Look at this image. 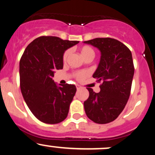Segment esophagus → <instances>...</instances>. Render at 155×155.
<instances>
[{
  "label": "esophagus",
  "mask_w": 155,
  "mask_h": 155,
  "mask_svg": "<svg viewBox=\"0 0 155 155\" xmlns=\"http://www.w3.org/2000/svg\"><path fill=\"white\" fill-rule=\"evenodd\" d=\"M76 87H77V90H79V89H81L82 87L81 86V85H76Z\"/></svg>",
  "instance_id": "esophagus-1"
}]
</instances>
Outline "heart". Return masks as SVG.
<instances>
[{
  "label": "heart",
  "instance_id": "1",
  "mask_svg": "<svg viewBox=\"0 0 155 155\" xmlns=\"http://www.w3.org/2000/svg\"><path fill=\"white\" fill-rule=\"evenodd\" d=\"M80 52L82 55V57H83L85 60H87L88 58L93 59L95 56V51L92 47H90L87 45H84L82 46L79 48ZM70 50H66L64 52L62 56V60L63 61H66L67 58L70 54ZM87 72L85 70H80V71H76L74 72V76L76 78V80L78 81H83V79H85L87 77Z\"/></svg>",
  "mask_w": 155,
  "mask_h": 155
}]
</instances>
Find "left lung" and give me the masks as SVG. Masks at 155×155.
Returning <instances> with one entry per match:
<instances>
[{
  "label": "left lung",
  "mask_w": 155,
  "mask_h": 155,
  "mask_svg": "<svg viewBox=\"0 0 155 155\" xmlns=\"http://www.w3.org/2000/svg\"><path fill=\"white\" fill-rule=\"evenodd\" d=\"M84 43L98 48L101 61L93 77L101 83V91L87 87L89 97L84 102L85 114L96 124L110 123L125 108L131 93L134 66L128 47L112 38H95Z\"/></svg>",
  "instance_id": "1"
}]
</instances>
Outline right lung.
Here are the masks:
<instances>
[{
  "label": "right lung",
  "instance_id": "obj_1",
  "mask_svg": "<svg viewBox=\"0 0 155 155\" xmlns=\"http://www.w3.org/2000/svg\"><path fill=\"white\" fill-rule=\"evenodd\" d=\"M78 42L42 36L30 43L21 57L23 97L34 116L43 123L58 124L68 116L77 89L68 83L58 87L52 78L55 70L63 68L64 51Z\"/></svg>",
  "mask_w": 155,
  "mask_h": 155
}]
</instances>
